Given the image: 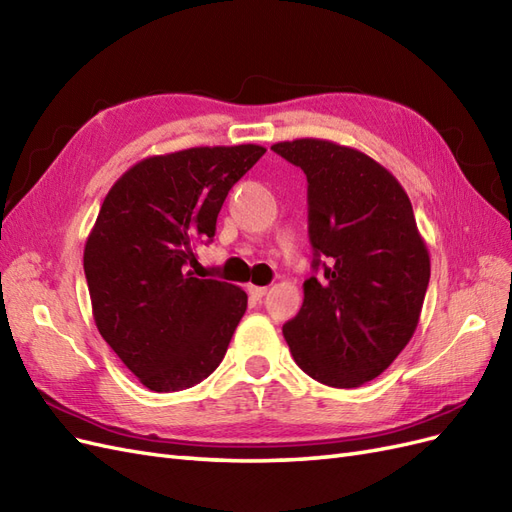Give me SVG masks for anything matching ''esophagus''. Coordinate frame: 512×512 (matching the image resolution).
Wrapping results in <instances>:
<instances>
[{
	"label": "esophagus",
	"instance_id": "34e87169",
	"mask_svg": "<svg viewBox=\"0 0 512 512\" xmlns=\"http://www.w3.org/2000/svg\"><path fill=\"white\" fill-rule=\"evenodd\" d=\"M247 292H250V297L254 299H262L267 294V286H247Z\"/></svg>",
	"mask_w": 512,
	"mask_h": 512
}]
</instances>
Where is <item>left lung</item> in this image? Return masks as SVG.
<instances>
[{"label": "left lung", "instance_id": "left-lung-1", "mask_svg": "<svg viewBox=\"0 0 512 512\" xmlns=\"http://www.w3.org/2000/svg\"><path fill=\"white\" fill-rule=\"evenodd\" d=\"M271 149L307 177L318 273L305 280L284 337L307 376L354 389L378 378L414 335L429 286L427 245L404 188L365 153L320 138Z\"/></svg>", "mask_w": 512, "mask_h": 512}]
</instances>
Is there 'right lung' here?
Here are the masks:
<instances>
[{
	"label": "right lung",
	"mask_w": 512,
	"mask_h": 512,
	"mask_svg": "<svg viewBox=\"0 0 512 512\" xmlns=\"http://www.w3.org/2000/svg\"><path fill=\"white\" fill-rule=\"evenodd\" d=\"M267 149L192 147L134 164L108 190L85 243L91 309L104 342L149 391L213 374L247 294L200 280L194 247L211 241L224 200Z\"/></svg>",
	"instance_id": "obj_1"
}]
</instances>
